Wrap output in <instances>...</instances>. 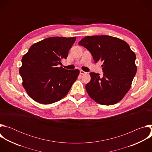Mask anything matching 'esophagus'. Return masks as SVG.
<instances>
[{
    "mask_svg": "<svg viewBox=\"0 0 152 152\" xmlns=\"http://www.w3.org/2000/svg\"><path fill=\"white\" fill-rule=\"evenodd\" d=\"M80 75H85V74H86V73L83 70H80Z\"/></svg>",
    "mask_w": 152,
    "mask_h": 152,
    "instance_id": "esophagus-1",
    "label": "esophagus"
}]
</instances>
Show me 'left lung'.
Returning <instances> with one entry per match:
<instances>
[{"mask_svg": "<svg viewBox=\"0 0 152 152\" xmlns=\"http://www.w3.org/2000/svg\"><path fill=\"white\" fill-rule=\"evenodd\" d=\"M79 45L91 53L96 63L103 61V76L90 73L91 80L85 85L90 97L103 105L120 102L137 73L135 53L126 42L109 35L86 36Z\"/></svg>", "mask_w": 152, "mask_h": 152, "instance_id": "8db88e82", "label": "left lung"}]
</instances>
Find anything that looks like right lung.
<instances>
[{"instance_id":"obj_1","label":"right lung","mask_w":152,"mask_h":152,"mask_svg":"<svg viewBox=\"0 0 152 152\" xmlns=\"http://www.w3.org/2000/svg\"><path fill=\"white\" fill-rule=\"evenodd\" d=\"M76 38L53 37L31 46L21 59L19 73L28 94L41 104H50L66 96L79 75L77 69L62 67Z\"/></svg>"}]
</instances>
